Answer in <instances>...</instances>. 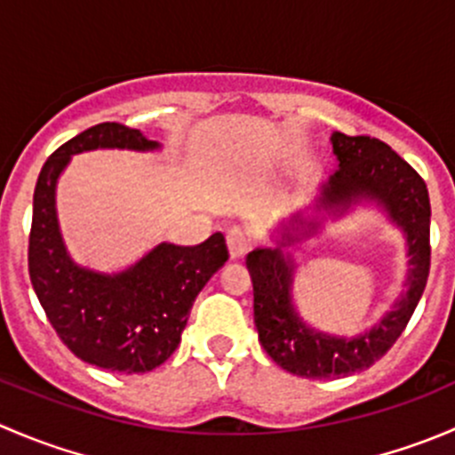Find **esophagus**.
<instances>
[{
	"instance_id": "esophagus-1",
	"label": "esophagus",
	"mask_w": 455,
	"mask_h": 455,
	"mask_svg": "<svg viewBox=\"0 0 455 455\" xmlns=\"http://www.w3.org/2000/svg\"><path fill=\"white\" fill-rule=\"evenodd\" d=\"M227 246H228V257H231V259H240V257L246 255L251 242L240 228H231V231L227 233Z\"/></svg>"
}]
</instances>
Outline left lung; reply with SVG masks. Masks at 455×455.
Here are the masks:
<instances>
[{"mask_svg":"<svg viewBox=\"0 0 455 455\" xmlns=\"http://www.w3.org/2000/svg\"><path fill=\"white\" fill-rule=\"evenodd\" d=\"M339 169L319 187L310 211H297L275 228V246L246 255L253 279V315L266 355L304 379H341L370 368L396 343L423 297L429 275V194L423 178L385 142L370 136H330ZM374 204L406 235V292L380 322L355 338L316 331L299 315L291 295L294 258L290 246L309 239L325 219L356 204Z\"/></svg>","mask_w":455,"mask_h":455,"instance_id":"1","label":"left lung"}]
</instances>
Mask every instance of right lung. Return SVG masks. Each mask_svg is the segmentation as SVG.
Masks as SVG:
<instances>
[{"label": "right lung", "mask_w": 455, "mask_h": 455, "mask_svg": "<svg viewBox=\"0 0 455 455\" xmlns=\"http://www.w3.org/2000/svg\"><path fill=\"white\" fill-rule=\"evenodd\" d=\"M160 147L140 130L100 123L59 147L35 187L28 244L32 288L72 355L100 370L142 374L163 365L180 343L198 292L228 259L222 233L198 246L160 242L118 273L87 268L68 253L57 218V182L72 156Z\"/></svg>", "instance_id": "right-lung-1"}]
</instances>
